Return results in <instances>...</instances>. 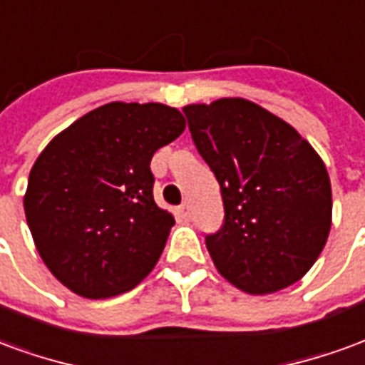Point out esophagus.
<instances>
[{
	"label": "esophagus",
	"mask_w": 365,
	"mask_h": 365,
	"mask_svg": "<svg viewBox=\"0 0 365 365\" xmlns=\"http://www.w3.org/2000/svg\"><path fill=\"white\" fill-rule=\"evenodd\" d=\"M178 215L182 217L183 221H190L191 217V205L185 201V203H182V205L178 207Z\"/></svg>",
	"instance_id": "1"
}]
</instances>
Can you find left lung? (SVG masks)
Segmentation results:
<instances>
[{
	"label": "left lung",
	"instance_id": "left-lung-1",
	"mask_svg": "<svg viewBox=\"0 0 365 365\" xmlns=\"http://www.w3.org/2000/svg\"><path fill=\"white\" fill-rule=\"evenodd\" d=\"M183 113L221 187L225 222L205 238L217 272L250 295L299 282L332 225L321 156L289 123L242 97L185 105Z\"/></svg>",
	"mask_w": 365,
	"mask_h": 365
}]
</instances>
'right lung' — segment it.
Masks as SVG:
<instances>
[{
	"instance_id": "obj_1",
	"label": "right lung",
	"mask_w": 365,
	"mask_h": 365,
	"mask_svg": "<svg viewBox=\"0 0 365 365\" xmlns=\"http://www.w3.org/2000/svg\"><path fill=\"white\" fill-rule=\"evenodd\" d=\"M183 130L175 107L113 101L38 154L23 207L44 266L64 287L115 297L154 269L175 221L154 201L150 160Z\"/></svg>"
}]
</instances>
